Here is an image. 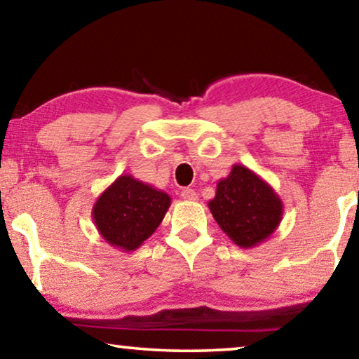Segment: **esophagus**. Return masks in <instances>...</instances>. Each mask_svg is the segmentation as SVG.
<instances>
[{
  "instance_id": "1",
  "label": "esophagus",
  "mask_w": 359,
  "mask_h": 359,
  "mask_svg": "<svg viewBox=\"0 0 359 359\" xmlns=\"http://www.w3.org/2000/svg\"><path fill=\"white\" fill-rule=\"evenodd\" d=\"M180 196L184 198V200H187V201H196L198 200L196 191L193 190V189H184V190L180 191Z\"/></svg>"
}]
</instances>
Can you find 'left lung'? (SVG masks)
I'll list each match as a JSON object with an SVG mask.
<instances>
[{
  "label": "left lung",
  "mask_w": 359,
  "mask_h": 359,
  "mask_svg": "<svg viewBox=\"0 0 359 359\" xmlns=\"http://www.w3.org/2000/svg\"><path fill=\"white\" fill-rule=\"evenodd\" d=\"M210 214L230 240L249 249L269 240L283 220V201L273 187L243 164L217 182L208 203Z\"/></svg>",
  "instance_id": "1"
}]
</instances>
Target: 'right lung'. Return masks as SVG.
<instances>
[{
	"mask_svg": "<svg viewBox=\"0 0 359 359\" xmlns=\"http://www.w3.org/2000/svg\"><path fill=\"white\" fill-rule=\"evenodd\" d=\"M169 206L166 191L124 174L100 193L93 220L110 246L133 252L155 233Z\"/></svg>",
	"mask_w": 359,
	"mask_h": 359,
	"instance_id": "right-lung-1",
	"label": "right lung"
}]
</instances>
